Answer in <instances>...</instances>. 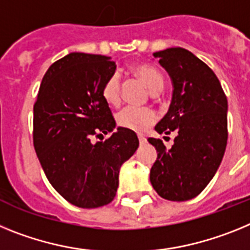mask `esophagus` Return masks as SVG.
I'll return each instance as SVG.
<instances>
[{"label": "esophagus", "mask_w": 250, "mask_h": 250, "mask_svg": "<svg viewBox=\"0 0 250 250\" xmlns=\"http://www.w3.org/2000/svg\"><path fill=\"white\" fill-rule=\"evenodd\" d=\"M138 140H140L141 145H145V143L147 142V140H146V137H145V136H138Z\"/></svg>", "instance_id": "34e87169"}]
</instances>
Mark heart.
I'll use <instances>...</instances> for the list:
<instances>
[{"label": "heart", "mask_w": 250, "mask_h": 250, "mask_svg": "<svg viewBox=\"0 0 250 250\" xmlns=\"http://www.w3.org/2000/svg\"><path fill=\"white\" fill-rule=\"evenodd\" d=\"M132 73L140 80L148 86L149 90L157 92L164 86V77L161 73L151 65L140 64L132 68ZM102 95L104 101L110 105H117L121 101V83L117 74H113L105 80ZM156 112L151 108H137V107H125L117 114V123L119 127L129 129V131L146 132L153 123L156 122Z\"/></svg>", "instance_id": "obj_1"}]
</instances>
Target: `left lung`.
I'll return each instance as SVG.
<instances>
[{
	"label": "left lung",
	"instance_id": "left-lung-1",
	"mask_svg": "<svg viewBox=\"0 0 250 250\" xmlns=\"http://www.w3.org/2000/svg\"><path fill=\"white\" fill-rule=\"evenodd\" d=\"M170 74L172 101L155 127L160 134L176 133L167 149L161 140L148 138L157 149L149 180L158 195L170 201L194 199L208 186L221 164L228 141V101L214 71L182 47L155 53Z\"/></svg>",
	"mask_w": 250,
	"mask_h": 250
}]
</instances>
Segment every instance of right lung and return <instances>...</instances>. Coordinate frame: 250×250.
I'll list each match as a JSON object with an SVG mask.
<instances>
[{"instance_id": "obj_1", "label": "right lung", "mask_w": 250, "mask_h": 250, "mask_svg": "<svg viewBox=\"0 0 250 250\" xmlns=\"http://www.w3.org/2000/svg\"><path fill=\"white\" fill-rule=\"evenodd\" d=\"M116 66L109 56L69 54L47 69L34 104L32 140L41 167L53 188L78 208L94 209L114 199L119 168L140 143L122 127L92 142L116 127L102 95Z\"/></svg>"}]
</instances>
